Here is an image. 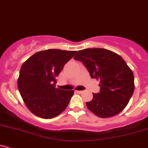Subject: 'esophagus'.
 I'll return each instance as SVG.
<instances>
[{
  "mask_svg": "<svg viewBox=\"0 0 148 148\" xmlns=\"http://www.w3.org/2000/svg\"><path fill=\"white\" fill-rule=\"evenodd\" d=\"M76 92L78 93V94H82L83 92V91H76Z\"/></svg>",
  "mask_w": 148,
  "mask_h": 148,
  "instance_id": "1",
  "label": "esophagus"
}]
</instances>
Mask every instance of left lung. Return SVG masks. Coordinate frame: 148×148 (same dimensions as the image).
Instances as JSON below:
<instances>
[{
	"instance_id": "obj_1",
	"label": "left lung",
	"mask_w": 148,
	"mask_h": 148,
	"mask_svg": "<svg viewBox=\"0 0 148 148\" xmlns=\"http://www.w3.org/2000/svg\"><path fill=\"white\" fill-rule=\"evenodd\" d=\"M74 59L84 64L92 79L99 81L100 92L93 94L86 106L96 116L110 118L126 107L135 88L134 76L118 54L102 48L79 50Z\"/></svg>"
}]
</instances>
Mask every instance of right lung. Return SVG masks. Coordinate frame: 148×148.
I'll use <instances>...</instances> for the list:
<instances>
[{"instance_id": "add662e5", "label": "right lung", "mask_w": 148, "mask_h": 148, "mask_svg": "<svg viewBox=\"0 0 148 148\" xmlns=\"http://www.w3.org/2000/svg\"><path fill=\"white\" fill-rule=\"evenodd\" d=\"M77 51L47 49L34 54L22 65L18 87L22 99L33 114L45 119L66 109L74 90L55 88L56 77Z\"/></svg>"}]
</instances>
